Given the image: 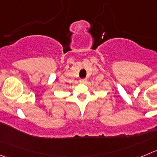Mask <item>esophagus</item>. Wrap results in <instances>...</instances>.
Segmentation results:
<instances>
[{
	"label": "esophagus",
	"instance_id": "obj_1",
	"mask_svg": "<svg viewBox=\"0 0 157 157\" xmlns=\"http://www.w3.org/2000/svg\"><path fill=\"white\" fill-rule=\"evenodd\" d=\"M86 82V79L83 78V79H80V83H85Z\"/></svg>",
	"mask_w": 157,
	"mask_h": 157
}]
</instances>
